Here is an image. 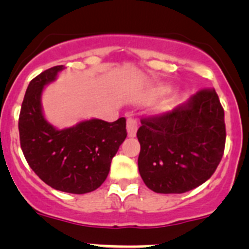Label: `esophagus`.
I'll return each mask as SVG.
<instances>
[{
	"label": "esophagus",
	"instance_id": "esophagus-1",
	"mask_svg": "<svg viewBox=\"0 0 249 249\" xmlns=\"http://www.w3.org/2000/svg\"><path fill=\"white\" fill-rule=\"evenodd\" d=\"M126 130L129 137H135L137 132V122L136 119H132V118H129L126 122Z\"/></svg>",
	"mask_w": 249,
	"mask_h": 249
}]
</instances>
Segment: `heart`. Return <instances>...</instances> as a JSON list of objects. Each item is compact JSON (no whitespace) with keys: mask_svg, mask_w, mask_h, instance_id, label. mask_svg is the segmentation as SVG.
I'll list each match as a JSON object with an SVG mask.
<instances>
[{"mask_svg":"<svg viewBox=\"0 0 249 249\" xmlns=\"http://www.w3.org/2000/svg\"><path fill=\"white\" fill-rule=\"evenodd\" d=\"M170 87L169 85H164L160 84L157 85V87L152 88L150 90L145 91L144 94L141 96V101L143 102H152L154 100H157L158 97L162 96L166 92H169ZM175 106V100H165V101L160 102L159 105H157L154 108V113H166L169 110L172 109V107Z\"/></svg>","mask_w":249,"mask_h":249,"instance_id":"heart-1","label":"heart"}]
</instances>
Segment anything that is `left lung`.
<instances>
[{
	"label": "left lung",
	"instance_id": "left-lung-1",
	"mask_svg": "<svg viewBox=\"0 0 249 249\" xmlns=\"http://www.w3.org/2000/svg\"><path fill=\"white\" fill-rule=\"evenodd\" d=\"M141 124L139 171L153 192H189L205 183L222 160L224 109L214 89L200 90L172 112Z\"/></svg>",
	"mask_w": 249,
	"mask_h": 249
}]
</instances>
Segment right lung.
Wrapping results in <instances>:
<instances>
[{
	"label": "right lung",
	"mask_w": 249,
	"mask_h": 249,
	"mask_svg": "<svg viewBox=\"0 0 249 249\" xmlns=\"http://www.w3.org/2000/svg\"><path fill=\"white\" fill-rule=\"evenodd\" d=\"M64 69L54 66L30 82L19 115L20 145L27 164L49 187L85 194L106 180L113 157L126 139V120L107 123L92 118L65 129L50 124L42 94Z\"/></svg>",
	"instance_id": "right-lung-1"
}]
</instances>
